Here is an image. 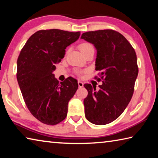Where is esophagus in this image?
I'll use <instances>...</instances> for the list:
<instances>
[{
  "label": "esophagus",
  "mask_w": 158,
  "mask_h": 158,
  "mask_svg": "<svg viewBox=\"0 0 158 158\" xmlns=\"http://www.w3.org/2000/svg\"><path fill=\"white\" fill-rule=\"evenodd\" d=\"M78 85H79V88H82L84 86V84H83V82L78 81Z\"/></svg>",
  "instance_id": "esophagus-1"
}]
</instances>
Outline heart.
Listing matches in <instances>:
<instances>
[{"instance_id": "1", "label": "heart", "mask_w": 158, "mask_h": 158, "mask_svg": "<svg viewBox=\"0 0 158 158\" xmlns=\"http://www.w3.org/2000/svg\"><path fill=\"white\" fill-rule=\"evenodd\" d=\"M90 49H93V47L90 43L85 42V43H82L81 44L79 45V49L81 52V53H84L85 52H86V51Z\"/></svg>"}]
</instances>
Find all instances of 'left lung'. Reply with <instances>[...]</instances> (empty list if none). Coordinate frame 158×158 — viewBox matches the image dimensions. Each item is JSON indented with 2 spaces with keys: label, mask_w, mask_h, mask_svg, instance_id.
Returning <instances> with one entry per match:
<instances>
[{
  "label": "left lung",
  "mask_w": 158,
  "mask_h": 158,
  "mask_svg": "<svg viewBox=\"0 0 158 158\" xmlns=\"http://www.w3.org/2000/svg\"><path fill=\"white\" fill-rule=\"evenodd\" d=\"M81 38L94 45L95 69L103 79L99 90L84 84L88 90L85 116L95 125L110 123L121 116L132 97L138 75L136 53L126 38L113 30L86 32Z\"/></svg>",
  "instance_id": "8db88e82"
}]
</instances>
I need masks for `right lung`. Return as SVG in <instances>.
<instances>
[{
  "instance_id": "right-lung-1",
  "label": "right lung",
  "mask_w": 158,
  "mask_h": 158,
  "mask_svg": "<svg viewBox=\"0 0 158 158\" xmlns=\"http://www.w3.org/2000/svg\"><path fill=\"white\" fill-rule=\"evenodd\" d=\"M79 36L80 32L58 29L37 31L19 56L17 78L23 100L34 117L44 124L56 125L65 118L69 101L78 89L77 79L69 77L59 83L53 73L66 47Z\"/></svg>"
}]
</instances>
